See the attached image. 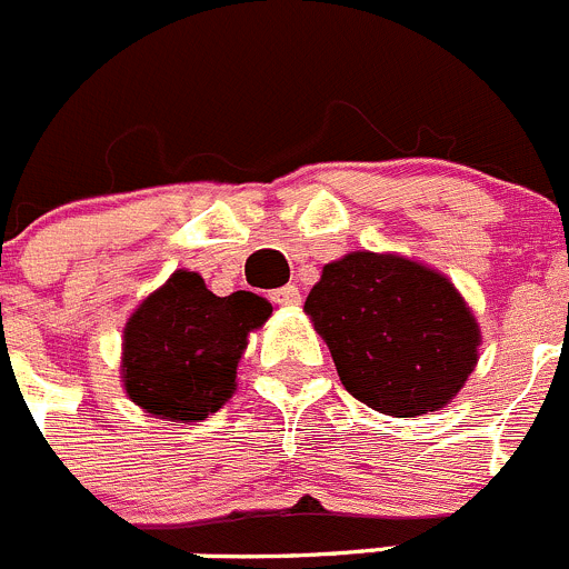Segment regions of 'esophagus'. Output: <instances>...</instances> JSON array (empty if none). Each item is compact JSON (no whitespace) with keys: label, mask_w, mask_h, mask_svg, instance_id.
<instances>
[{"label":"esophagus","mask_w":569,"mask_h":569,"mask_svg":"<svg viewBox=\"0 0 569 569\" xmlns=\"http://www.w3.org/2000/svg\"><path fill=\"white\" fill-rule=\"evenodd\" d=\"M270 299L276 301V305H288V307H299L301 305V293L296 284H284V288L273 290V296Z\"/></svg>","instance_id":"obj_1"}]
</instances>
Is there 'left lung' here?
Returning <instances> with one entry per match:
<instances>
[{
    "instance_id": "1",
    "label": "left lung",
    "mask_w": 569,
    "mask_h": 569,
    "mask_svg": "<svg viewBox=\"0 0 569 569\" xmlns=\"http://www.w3.org/2000/svg\"><path fill=\"white\" fill-rule=\"evenodd\" d=\"M352 398L392 417L442 409L479 361V325L448 276L398 253L352 250L305 301Z\"/></svg>"
}]
</instances>
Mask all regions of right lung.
<instances>
[{"instance_id": "add662e5", "label": "right lung", "mask_w": 569, "mask_h": 569, "mask_svg": "<svg viewBox=\"0 0 569 569\" xmlns=\"http://www.w3.org/2000/svg\"><path fill=\"white\" fill-rule=\"evenodd\" d=\"M270 312L262 296H213L200 273L174 270L123 327L121 380L129 400L171 423L206 420L237 389L248 336Z\"/></svg>"}]
</instances>
